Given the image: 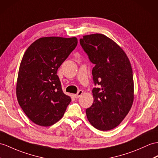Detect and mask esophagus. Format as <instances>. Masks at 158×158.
<instances>
[{
  "label": "esophagus",
  "instance_id": "34e87169",
  "mask_svg": "<svg viewBox=\"0 0 158 158\" xmlns=\"http://www.w3.org/2000/svg\"><path fill=\"white\" fill-rule=\"evenodd\" d=\"M82 94H83V91H82V90H79V91L78 92V93L74 94V97L76 98H80V97H81V96L82 95Z\"/></svg>",
  "mask_w": 158,
  "mask_h": 158
}]
</instances>
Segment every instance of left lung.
Returning a JSON list of instances; mask_svg holds the SVG:
<instances>
[{
    "instance_id": "obj_1",
    "label": "left lung",
    "mask_w": 158,
    "mask_h": 158,
    "mask_svg": "<svg viewBox=\"0 0 158 158\" xmlns=\"http://www.w3.org/2000/svg\"><path fill=\"white\" fill-rule=\"evenodd\" d=\"M80 43L95 66L92 74L94 102L86 113L95 128L108 131L121 123L134 98L133 70L128 57L115 42L103 34L83 36Z\"/></svg>"
}]
</instances>
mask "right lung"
Wrapping results in <instances>:
<instances>
[{
    "label": "right lung",
    "instance_id": "right-lung-1",
    "mask_svg": "<svg viewBox=\"0 0 158 158\" xmlns=\"http://www.w3.org/2000/svg\"><path fill=\"white\" fill-rule=\"evenodd\" d=\"M77 44L76 37H41L24 53L18 74L17 97L34 123L51 126L66 112L71 98L63 92L57 72Z\"/></svg>",
    "mask_w": 158,
    "mask_h": 158
}]
</instances>
